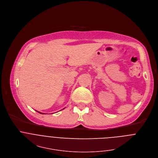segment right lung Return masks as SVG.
I'll return each mask as SVG.
<instances>
[{"instance_id": "obj_1", "label": "right lung", "mask_w": 158, "mask_h": 158, "mask_svg": "<svg viewBox=\"0 0 158 158\" xmlns=\"http://www.w3.org/2000/svg\"><path fill=\"white\" fill-rule=\"evenodd\" d=\"M63 109H62V110H63ZM37 112H38V113H40V114H44V113H41V112H38V111H37V110H36Z\"/></svg>"}]
</instances>
